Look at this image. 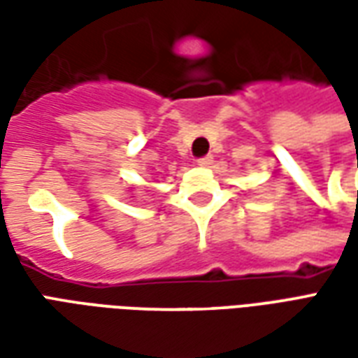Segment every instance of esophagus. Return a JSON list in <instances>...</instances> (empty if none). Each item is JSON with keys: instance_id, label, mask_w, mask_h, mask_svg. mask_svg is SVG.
Listing matches in <instances>:
<instances>
[{"instance_id": "1", "label": "esophagus", "mask_w": 358, "mask_h": 358, "mask_svg": "<svg viewBox=\"0 0 358 358\" xmlns=\"http://www.w3.org/2000/svg\"><path fill=\"white\" fill-rule=\"evenodd\" d=\"M210 163H213V155H205L197 159V164H199V166H209Z\"/></svg>"}]
</instances>
